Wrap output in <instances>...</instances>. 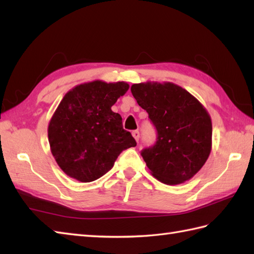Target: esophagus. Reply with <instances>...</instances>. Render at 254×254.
<instances>
[{"label":"esophagus","instance_id":"1","mask_svg":"<svg viewBox=\"0 0 254 254\" xmlns=\"http://www.w3.org/2000/svg\"><path fill=\"white\" fill-rule=\"evenodd\" d=\"M132 137L136 139V141H139V138H140V132H139V130H133Z\"/></svg>","mask_w":254,"mask_h":254}]
</instances>
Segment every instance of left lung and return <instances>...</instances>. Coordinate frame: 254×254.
<instances>
[{
  "mask_svg": "<svg viewBox=\"0 0 254 254\" xmlns=\"http://www.w3.org/2000/svg\"><path fill=\"white\" fill-rule=\"evenodd\" d=\"M138 105L147 111L157 129V142L141 156L160 182L178 185L192 179L211 150V120L201 103L171 82L131 85Z\"/></svg>",
  "mask_w": 254,
  "mask_h": 254,
  "instance_id": "8db88e82",
  "label": "left lung"
}]
</instances>
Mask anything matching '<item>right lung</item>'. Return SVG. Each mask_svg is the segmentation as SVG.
<instances>
[{
	"instance_id": "right-lung-1",
	"label": "right lung",
	"mask_w": 254,
	"mask_h": 254,
	"mask_svg": "<svg viewBox=\"0 0 254 254\" xmlns=\"http://www.w3.org/2000/svg\"><path fill=\"white\" fill-rule=\"evenodd\" d=\"M129 89L126 82L95 80L71 89L48 126L51 153L60 169L80 182L107 173L123 150L137 144L112 106Z\"/></svg>"
}]
</instances>
